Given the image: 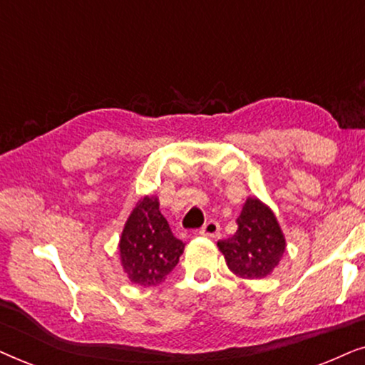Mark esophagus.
I'll use <instances>...</instances> for the list:
<instances>
[{"mask_svg":"<svg viewBox=\"0 0 365 365\" xmlns=\"http://www.w3.org/2000/svg\"><path fill=\"white\" fill-rule=\"evenodd\" d=\"M218 232H220V225L215 220H208L198 233L203 237H217Z\"/></svg>","mask_w":365,"mask_h":365,"instance_id":"obj_1","label":"esophagus"}]
</instances>
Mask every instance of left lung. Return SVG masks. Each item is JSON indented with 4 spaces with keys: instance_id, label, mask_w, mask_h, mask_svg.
<instances>
[{
    "instance_id": "8db88e82",
    "label": "left lung",
    "mask_w": 365,
    "mask_h": 365,
    "mask_svg": "<svg viewBox=\"0 0 365 365\" xmlns=\"http://www.w3.org/2000/svg\"><path fill=\"white\" fill-rule=\"evenodd\" d=\"M237 223V232L218 242V249L233 274L244 279H264L279 265L285 252L279 222L259 198H249Z\"/></svg>"
}]
</instances>
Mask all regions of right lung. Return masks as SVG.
Segmentation results:
<instances>
[{
	"mask_svg": "<svg viewBox=\"0 0 365 365\" xmlns=\"http://www.w3.org/2000/svg\"><path fill=\"white\" fill-rule=\"evenodd\" d=\"M185 244L170 230L158 200L143 197L125 223L120 239L121 265L133 284L152 287L167 279Z\"/></svg>",
	"mask_w": 365,
	"mask_h": 365,
	"instance_id": "add662e5",
	"label": "right lung"
}]
</instances>
